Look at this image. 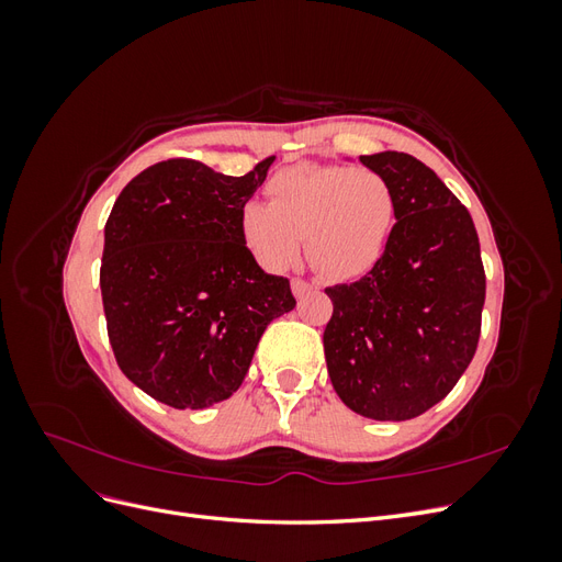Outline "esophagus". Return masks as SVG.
<instances>
[{"label": "esophagus", "instance_id": "obj_1", "mask_svg": "<svg viewBox=\"0 0 562 562\" xmlns=\"http://www.w3.org/2000/svg\"><path fill=\"white\" fill-rule=\"evenodd\" d=\"M291 288H293V295H295L297 300H302L304 295H310L312 291H316V285L310 283V281H304V279H293V281H291Z\"/></svg>", "mask_w": 562, "mask_h": 562}]
</instances>
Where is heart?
I'll return each instance as SVG.
<instances>
[{
    "mask_svg": "<svg viewBox=\"0 0 562 562\" xmlns=\"http://www.w3.org/2000/svg\"><path fill=\"white\" fill-rule=\"evenodd\" d=\"M269 203L248 201L239 232L267 269L297 260L307 236L312 265L330 279H353L378 265L396 223L389 182L372 168L314 166L283 168L267 182Z\"/></svg>",
    "mask_w": 562,
    "mask_h": 562,
    "instance_id": "obj_1",
    "label": "heart"
}]
</instances>
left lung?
<instances>
[{
	"instance_id": "obj_1",
	"label": "left lung",
	"mask_w": 562,
	"mask_h": 562,
	"mask_svg": "<svg viewBox=\"0 0 562 562\" xmlns=\"http://www.w3.org/2000/svg\"><path fill=\"white\" fill-rule=\"evenodd\" d=\"M396 201L378 265L326 288L323 349L333 389L370 419L403 422L443 401L481 337L485 271L469 211L429 166L405 151L361 157Z\"/></svg>"
}]
</instances>
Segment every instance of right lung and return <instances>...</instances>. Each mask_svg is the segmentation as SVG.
Masks as SVG:
<instances>
[{
	"mask_svg": "<svg viewBox=\"0 0 562 562\" xmlns=\"http://www.w3.org/2000/svg\"><path fill=\"white\" fill-rule=\"evenodd\" d=\"M271 161L236 178L168 159L114 201L100 265L110 345L124 375L159 403L203 411L229 398L265 328L295 310L291 283L267 274L239 232Z\"/></svg>",
	"mask_w": 562,
	"mask_h": 562,
	"instance_id": "1",
	"label": "right lung"
}]
</instances>
